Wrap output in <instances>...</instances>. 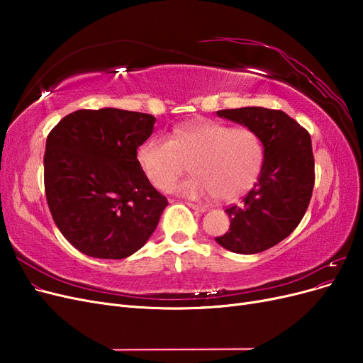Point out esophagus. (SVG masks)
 <instances>
[{
	"label": "esophagus",
	"mask_w": 363,
	"mask_h": 363,
	"mask_svg": "<svg viewBox=\"0 0 363 363\" xmlns=\"http://www.w3.org/2000/svg\"><path fill=\"white\" fill-rule=\"evenodd\" d=\"M188 206H189L191 208H194V211H196V212H201V213H204V212L207 211V207H204V206H199V204H194V203H188Z\"/></svg>",
	"instance_id": "esophagus-1"
}]
</instances>
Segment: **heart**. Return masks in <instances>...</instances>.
Returning a JSON list of instances; mask_svg holds the SVG:
<instances>
[{"mask_svg":"<svg viewBox=\"0 0 363 363\" xmlns=\"http://www.w3.org/2000/svg\"><path fill=\"white\" fill-rule=\"evenodd\" d=\"M192 160L194 175L175 192L188 199L233 200L248 191L262 168L259 136L247 127L201 119L172 130L171 138L152 135L138 148V163L152 186L168 191Z\"/></svg>","mask_w":363,"mask_h":363,"instance_id":"b5f03b06","label":"heart"}]
</instances>
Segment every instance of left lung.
<instances>
[{"instance_id": "8db88e82", "label": "left lung", "mask_w": 363, "mask_h": 363, "mask_svg": "<svg viewBox=\"0 0 363 363\" xmlns=\"http://www.w3.org/2000/svg\"><path fill=\"white\" fill-rule=\"evenodd\" d=\"M216 115L255 131L263 147L255 188L242 204L227 208L228 232L215 238L228 251L256 255L288 238L307 211L315 183L311 135L291 116L272 108H225Z\"/></svg>"}]
</instances>
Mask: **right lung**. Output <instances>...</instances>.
<instances>
[{
    "instance_id": "obj_1",
    "label": "right lung",
    "mask_w": 363,
    "mask_h": 363,
    "mask_svg": "<svg viewBox=\"0 0 363 363\" xmlns=\"http://www.w3.org/2000/svg\"><path fill=\"white\" fill-rule=\"evenodd\" d=\"M148 113L104 107L65 116L47 138L43 182L60 233L86 256L124 259L147 244L167 199L138 163Z\"/></svg>"
}]
</instances>
